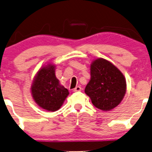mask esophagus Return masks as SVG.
I'll return each instance as SVG.
<instances>
[{"label": "esophagus", "mask_w": 152, "mask_h": 152, "mask_svg": "<svg viewBox=\"0 0 152 152\" xmlns=\"http://www.w3.org/2000/svg\"><path fill=\"white\" fill-rule=\"evenodd\" d=\"M82 90V87H80V86H77L74 89V90H73V91H74V92H80V91Z\"/></svg>", "instance_id": "obj_1"}]
</instances>
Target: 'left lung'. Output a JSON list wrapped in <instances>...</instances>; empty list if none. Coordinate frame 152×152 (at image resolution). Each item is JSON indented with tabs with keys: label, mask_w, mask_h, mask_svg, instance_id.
<instances>
[{
	"label": "left lung",
	"mask_w": 152,
	"mask_h": 152,
	"mask_svg": "<svg viewBox=\"0 0 152 152\" xmlns=\"http://www.w3.org/2000/svg\"><path fill=\"white\" fill-rule=\"evenodd\" d=\"M91 79L85 92L95 107L109 111L117 107L126 93L124 75L111 62L98 58L90 66Z\"/></svg>",
	"instance_id": "left-lung-1"
}]
</instances>
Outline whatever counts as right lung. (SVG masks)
<instances>
[{
	"label": "right lung",
	"mask_w": 152,
	"mask_h": 152,
	"mask_svg": "<svg viewBox=\"0 0 152 152\" xmlns=\"http://www.w3.org/2000/svg\"><path fill=\"white\" fill-rule=\"evenodd\" d=\"M55 67L49 64L37 73L31 87V93L35 102L49 112L61 107L69 94L67 89L61 86L55 76Z\"/></svg>",
	"instance_id": "1"
}]
</instances>
